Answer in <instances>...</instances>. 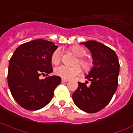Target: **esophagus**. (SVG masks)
I'll use <instances>...</instances> for the list:
<instances>
[{
	"instance_id": "obj_1",
	"label": "esophagus",
	"mask_w": 133,
	"mask_h": 133,
	"mask_svg": "<svg viewBox=\"0 0 133 133\" xmlns=\"http://www.w3.org/2000/svg\"><path fill=\"white\" fill-rule=\"evenodd\" d=\"M67 81H69V80H68V79H64V78H62V83L67 82Z\"/></svg>"
}]
</instances>
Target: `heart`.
<instances>
[{
    "label": "heart",
    "mask_w": 133,
    "mask_h": 133,
    "mask_svg": "<svg viewBox=\"0 0 133 133\" xmlns=\"http://www.w3.org/2000/svg\"><path fill=\"white\" fill-rule=\"evenodd\" d=\"M71 52L78 57L76 60V64H79L83 69L86 72L89 71L93 67V62L91 59L85 58L87 55V51L85 48L80 46H74L71 47ZM62 60V52L59 48L53 51L51 55V62L54 65H57ZM81 72V68L78 66H67L65 65H61L55 68V74L58 76H60L64 79H71L78 76Z\"/></svg>",
    "instance_id": "1"
}]
</instances>
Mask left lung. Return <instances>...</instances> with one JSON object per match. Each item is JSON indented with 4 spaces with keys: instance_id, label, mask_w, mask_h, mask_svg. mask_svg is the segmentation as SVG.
<instances>
[{
    "instance_id": "1",
    "label": "left lung",
    "mask_w": 133,
    "mask_h": 133,
    "mask_svg": "<svg viewBox=\"0 0 133 133\" xmlns=\"http://www.w3.org/2000/svg\"><path fill=\"white\" fill-rule=\"evenodd\" d=\"M81 44L89 48L93 57L94 66L86 77L91 84L88 87L85 83L78 82L72 98L78 108L87 113H95L110 102L117 90L120 65L112 48L96 41Z\"/></svg>"
}]
</instances>
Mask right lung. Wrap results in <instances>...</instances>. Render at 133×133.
<instances>
[{"instance_id": "right-lung-1", "label": "right lung", "mask_w": 133, "mask_h": 133, "mask_svg": "<svg viewBox=\"0 0 133 133\" xmlns=\"http://www.w3.org/2000/svg\"><path fill=\"white\" fill-rule=\"evenodd\" d=\"M57 46L52 42L36 39L21 44L10 58L8 83L16 103L28 110L46 106L53 97L61 78L49 76L52 71L51 55ZM46 75L45 79H40Z\"/></svg>"}]
</instances>
